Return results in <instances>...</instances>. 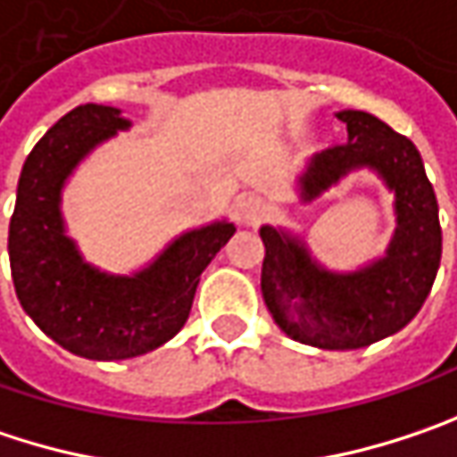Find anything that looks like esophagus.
Instances as JSON below:
<instances>
[{"label": "esophagus", "mask_w": 457, "mask_h": 457, "mask_svg": "<svg viewBox=\"0 0 457 457\" xmlns=\"http://www.w3.org/2000/svg\"><path fill=\"white\" fill-rule=\"evenodd\" d=\"M239 215H242V220L246 223H257L262 215H265V205H262V200L260 197H245L242 203H239Z\"/></svg>", "instance_id": "34e87169"}]
</instances>
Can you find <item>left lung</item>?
<instances>
[{
    "label": "left lung",
    "mask_w": 457,
    "mask_h": 457,
    "mask_svg": "<svg viewBox=\"0 0 457 457\" xmlns=\"http://www.w3.org/2000/svg\"><path fill=\"white\" fill-rule=\"evenodd\" d=\"M348 143L314 155L302 177L304 200L345 171L370 166L395 192L398 228L390 249L356 273L322 270L299 239L262 226V296L278 328L294 341L348 351L382 341L416 317L432 291L442 257L437 197L416 145L367 112L338 114Z\"/></svg>",
    "instance_id": "8db88e82"
}]
</instances>
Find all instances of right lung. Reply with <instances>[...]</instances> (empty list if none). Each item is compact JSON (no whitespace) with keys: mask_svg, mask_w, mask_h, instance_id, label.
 <instances>
[{"mask_svg":"<svg viewBox=\"0 0 457 457\" xmlns=\"http://www.w3.org/2000/svg\"><path fill=\"white\" fill-rule=\"evenodd\" d=\"M129 127L114 106L64 114L25 158L10 220V268L22 310L62 348L119 361L171 341L189 317L203 270L234 237V223L189 231L132 278L85 265L64 237L59 192L82 155Z\"/></svg>","mask_w":457,"mask_h":457,"instance_id":"1","label":"right lung"}]
</instances>
